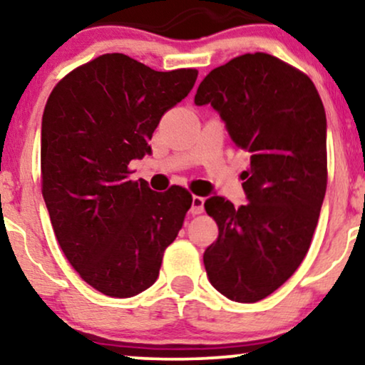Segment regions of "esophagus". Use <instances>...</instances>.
Listing matches in <instances>:
<instances>
[{"label":"esophagus","mask_w":365,"mask_h":365,"mask_svg":"<svg viewBox=\"0 0 365 365\" xmlns=\"http://www.w3.org/2000/svg\"><path fill=\"white\" fill-rule=\"evenodd\" d=\"M204 212V197L193 195L192 197V207H190V214L192 215H198Z\"/></svg>","instance_id":"1"}]
</instances>
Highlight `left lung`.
I'll return each instance as SVG.
<instances>
[{
	"label": "left lung",
	"mask_w": 365,
	"mask_h": 365,
	"mask_svg": "<svg viewBox=\"0 0 365 365\" xmlns=\"http://www.w3.org/2000/svg\"><path fill=\"white\" fill-rule=\"evenodd\" d=\"M195 104H210L251 160L241 175L246 205L220 195L204 204L219 225L207 276L232 302H259L297 271L315 232L327 190L324 104L305 73L259 52L214 68Z\"/></svg>",
	"instance_id": "left-lung-1"
}]
</instances>
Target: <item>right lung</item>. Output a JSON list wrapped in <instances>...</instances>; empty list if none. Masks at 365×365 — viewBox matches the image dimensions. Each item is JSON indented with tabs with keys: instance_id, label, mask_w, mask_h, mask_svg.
<instances>
[{
	"instance_id": "right-lung-1",
	"label": "right lung",
	"mask_w": 365,
	"mask_h": 365,
	"mask_svg": "<svg viewBox=\"0 0 365 365\" xmlns=\"http://www.w3.org/2000/svg\"><path fill=\"white\" fill-rule=\"evenodd\" d=\"M195 68L158 72L106 53L55 86L41 118V193L55 237L81 278L113 298L145 292L182 229L192 195L128 180L151 155L161 116L185 99Z\"/></svg>"
}]
</instances>
